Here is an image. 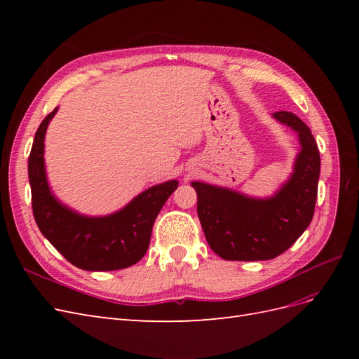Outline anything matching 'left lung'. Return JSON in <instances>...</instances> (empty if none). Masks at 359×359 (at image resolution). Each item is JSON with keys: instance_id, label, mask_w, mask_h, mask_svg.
<instances>
[{"instance_id": "8db88e82", "label": "left lung", "mask_w": 359, "mask_h": 359, "mask_svg": "<svg viewBox=\"0 0 359 359\" xmlns=\"http://www.w3.org/2000/svg\"><path fill=\"white\" fill-rule=\"evenodd\" d=\"M273 115L295 130L301 144L290 178L273 198L255 199L224 187L191 182L206 241L226 260L274 259L298 240L313 219L320 173L318 144L295 114L280 111Z\"/></svg>"}]
</instances>
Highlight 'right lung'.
<instances>
[{"instance_id": "1", "label": "right lung", "mask_w": 359, "mask_h": 359, "mask_svg": "<svg viewBox=\"0 0 359 359\" xmlns=\"http://www.w3.org/2000/svg\"><path fill=\"white\" fill-rule=\"evenodd\" d=\"M55 107L39 126L28 157L32 214L43 236L70 264L85 271H115L132 266L147 253L151 231L178 181L158 184L136 196L123 210L104 217L72 211L53 196L45 170V135Z\"/></svg>"}]
</instances>
